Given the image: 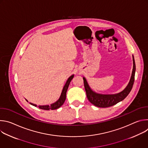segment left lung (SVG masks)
Instances as JSON below:
<instances>
[{
    "label": "left lung",
    "instance_id": "8db88e82",
    "mask_svg": "<svg viewBox=\"0 0 148 148\" xmlns=\"http://www.w3.org/2000/svg\"><path fill=\"white\" fill-rule=\"evenodd\" d=\"M133 58V70L132 75L128 86L121 92L115 94H101L93 91L90 87L88 84L85 78L83 77L84 88H85L87 97L88 101L94 105L95 106L100 108H107L113 106L119 102L124 99L131 92L135 80V74L136 70V66L134 56Z\"/></svg>",
    "mask_w": 148,
    "mask_h": 148
}]
</instances>
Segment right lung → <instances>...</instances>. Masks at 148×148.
I'll use <instances>...</instances> for the list:
<instances>
[{"label":"right lung","instance_id":"right-lung-1","mask_svg":"<svg viewBox=\"0 0 148 148\" xmlns=\"http://www.w3.org/2000/svg\"><path fill=\"white\" fill-rule=\"evenodd\" d=\"M74 75H72L68 78L66 84L64 85V87H63V88H62V92H61V95H60L59 99L56 102L51 104L50 105H39V106H38V108L40 109L44 110H56V109L60 108L61 106V105L63 103H64V102L66 100V92H67V91L68 90L69 84H70L71 81L72 80V79L73 78ZM26 100L28 102V101L27 99H26ZM30 103L31 105H33V106H34V107H37V105H36V104H34V103H30Z\"/></svg>","mask_w":148,"mask_h":148}]
</instances>
